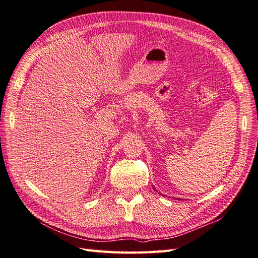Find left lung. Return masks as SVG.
<instances>
[{
	"mask_svg": "<svg viewBox=\"0 0 258 258\" xmlns=\"http://www.w3.org/2000/svg\"><path fill=\"white\" fill-rule=\"evenodd\" d=\"M155 189H156V188H155Z\"/></svg>",
	"mask_w": 258,
	"mask_h": 258,
	"instance_id": "left-lung-1",
	"label": "left lung"
}]
</instances>
